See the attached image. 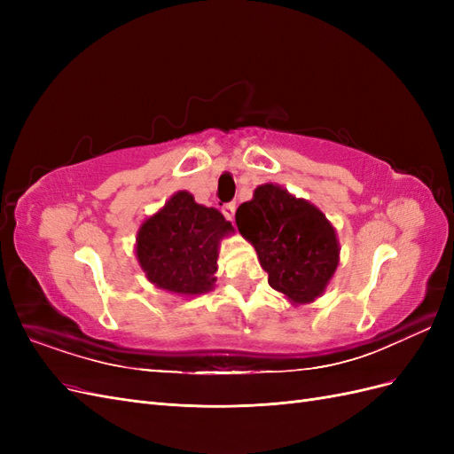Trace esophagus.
Instances as JSON below:
<instances>
[{"label": "esophagus", "instance_id": "34e87169", "mask_svg": "<svg viewBox=\"0 0 454 454\" xmlns=\"http://www.w3.org/2000/svg\"><path fill=\"white\" fill-rule=\"evenodd\" d=\"M235 212H237V204L235 202H229L223 206V215L229 219V222H232L235 219Z\"/></svg>", "mask_w": 454, "mask_h": 454}]
</instances>
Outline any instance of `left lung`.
Returning <instances> with one entry per match:
<instances>
[{
  "label": "left lung",
  "mask_w": 454,
  "mask_h": 454,
  "mask_svg": "<svg viewBox=\"0 0 454 454\" xmlns=\"http://www.w3.org/2000/svg\"><path fill=\"white\" fill-rule=\"evenodd\" d=\"M235 219L269 272L272 290L292 305L312 303L325 292L340 248L335 227L318 206L278 184H263L252 200L239 206Z\"/></svg>",
  "instance_id": "left-lung-1"
}]
</instances>
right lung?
<instances>
[{"mask_svg": "<svg viewBox=\"0 0 454 454\" xmlns=\"http://www.w3.org/2000/svg\"><path fill=\"white\" fill-rule=\"evenodd\" d=\"M235 232L223 214L177 191L144 219L136 237V259L159 290L182 297L208 294L215 286L219 244Z\"/></svg>", "mask_w": 454, "mask_h": 454, "instance_id": "obj_1", "label": "right lung"}]
</instances>
